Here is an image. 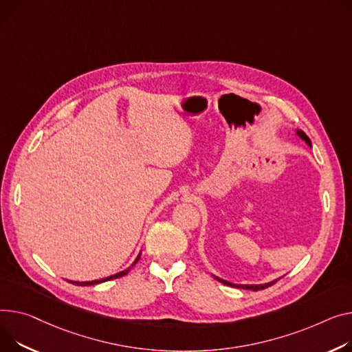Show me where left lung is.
Masks as SVG:
<instances>
[{"label":"left lung","instance_id":"1","mask_svg":"<svg viewBox=\"0 0 352 352\" xmlns=\"http://www.w3.org/2000/svg\"><path fill=\"white\" fill-rule=\"evenodd\" d=\"M296 134L302 140V142H306L307 146L311 147V142H310V138L307 137L306 133L297 129V130H296ZM212 276H214V278L218 280V282H221V283H223V285H226V286L236 287V289H243V290H253V292L263 290V289H266V287H270V286H273V285L277 282V280H278V278H276V280H272V282L263 283V285H236V283H230V282H228V280H223V278H221V277H218V276H215V274H212Z\"/></svg>","mask_w":352,"mask_h":352}]
</instances>
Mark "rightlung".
<instances>
[{
  "label": "right lung",
  "instance_id": "obj_1",
  "mask_svg": "<svg viewBox=\"0 0 352 352\" xmlns=\"http://www.w3.org/2000/svg\"><path fill=\"white\" fill-rule=\"evenodd\" d=\"M140 256H142V252H140V253L137 254L135 261L131 263L130 267H127V269H124V270H122V272H119V273H116V274H111V276H107V277H103V278H98V280H91V282H75V280H67V282L75 285V286H93V285H99V283H103V282H109V280H113V278H117V277H122V276L127 274V273L131 270V267L138 262Z\"/></svg>",
  "mask_w": 352,
  "mask_h": 352
}]
</instances>
